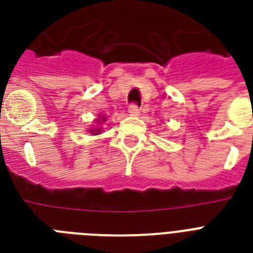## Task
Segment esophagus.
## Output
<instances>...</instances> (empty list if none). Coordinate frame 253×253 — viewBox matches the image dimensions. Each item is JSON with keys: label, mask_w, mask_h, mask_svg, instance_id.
Masks as SVG:
<instances>
[{"label": "esophagus", "mask_w": 253, "mask_h": 253, "mask_svg": "<svg viewBox=\"0 0 253 253\" xmlns=\"http://www.w3.org/2000/svg\"><path fill=\"white\" fill-rule=\"evenodd\" d=\"M139 106L136 105V103H131L130 107H128V113H130L131 115H138L139 114Z\"/></svg>", "instance_id": "obj_1"}]
</instances>
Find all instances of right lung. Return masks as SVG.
I'll use <instances>...</instances> for the list:
<instances>
[{"instance_id": "add662e5", "label": "right lung", "mask_w": 253, "mask_h": 253, "mask_svg": "<svg viewBox=\"0 0 253 253\" xmlns=\"http://www.w3.org/2000/svg\"><path fill=\"white\" fill-rule=\"evenodd\" d=\"M102 119H103V121H105V118H103V117H102ZM99 131H101V130H99V128H95V130H91L90 132H93V134H94V135H97L99 132Z\"/></svg>"}]
</instances>
